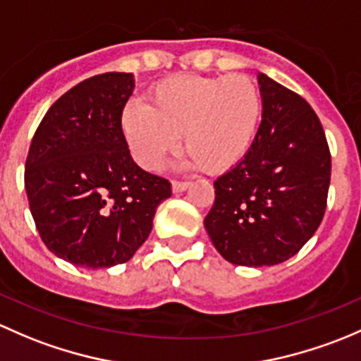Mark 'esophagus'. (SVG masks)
I'll list each match as a JSON object with an SVG mask.
<instances>
[{"mask_svg":"<svg viewBox=\"0 0 361 361\" xmlns=\"http://www.w3.org/2000/svg\"><path fill=\"white\" fill-rule=\"evenodd\" d=\"M191 182H184V180H172V191L173 192H182L189 188Z\"/></svg>","mask_w":361,"mask_h":361,"instance_id":"obj_1","label":"esophagus"}]
</instances>
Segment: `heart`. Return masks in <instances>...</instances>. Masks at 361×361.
<instances>
[{
  "label": "heart",
  "mask_w": 361,
  "mask_h": 361,
  "mask_svg": "<svg viewBox=\"0 0 361 361\" xmlns=\"http://www.w3.org/2000/svg\"><path fill=\"white\" fill-rule=\"evenodd\" d=\"M149 106L128 102L121 132L133 159L156 172L179 146L192 169L221 173L250 153L262 120V92L247 74H176L156 83Z\"/></svg>",
  "instance_id": "b5f03b06"
}]
</instances>
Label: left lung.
Returning <instances> with one entry per match:
<instances>
[{
    "instance_id": "1",
    "label": "left lung",
    "mask_w": 361,
    "mask_h": 361,
    "mask_svg": "<svg viewBox=\"0 0 361 361\" xmlns=\"http://www.w3.org/2000/svg\"><path fill=\"white\" fill-rule=\"evenodd\" d=\"M262 121L247 158L214 182L205 217L226 261L261 267L295 255L325 215L330 149L317 113L295 92L259 74Z\"/></svg>"
}]
</instances>
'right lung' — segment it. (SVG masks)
<instances>
[{
  "instance_id": "add662e5",
  "label": "right lung",
  "mask_w": 361,
  "mask_h": 361,
  "mask_svg": "<svg viewBox=\"0 0 361 361\" xmlns=\"http://www.w3.org/2000/svg\"><path fill=\"white\" fill-rule=\"evenodd\" d=\"M132 90L130 73L88 78L51 104L31 140L24 184L36 229L74 266L130 261L172 196L169 180L130 156L121 113Z\"/></svg>"
}]
</instances>
